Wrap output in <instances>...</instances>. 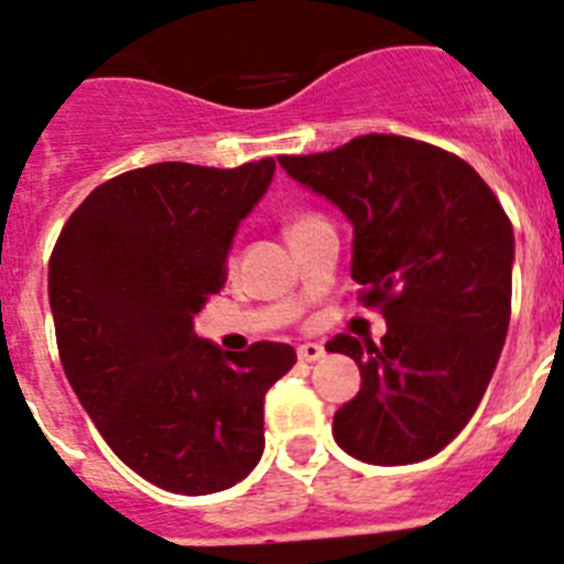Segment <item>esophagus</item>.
Segmentation results:
<instances>
[{
  "label": "esophagus",
  "mask_w": 564,
  "mask_h": 564,
  "mask_svg": "<svg viewBox=\"0 0 564 564\" xmlns=\"http://www.w3.org/2000/svg\"><path fill=\"white\" fill-rule=\"evenodd\" d=\"M324 358V346L322 344H302L299 346V360L304 364H316V360Z\"/></svg>",
  "instance_id": "esophagus-1"
}]
</instances>
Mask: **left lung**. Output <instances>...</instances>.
Returning <instances> with one entry per match:
<instances>
[{"instance_id":"left-lung-1","label":"left lung","mask_w":564,"mask_h":564,"mask_svg":"<svg viewBox=\"0 0 564 564\" xmlns=\"http://www.w3.org/2000/svg\"><path fill=\"white\" fill-rule=\"evenodd\" d=\"M279 164L352 224L349 271L386 316L380 344H327L360 366V391L333 416L335 442L380 467L436 456L481 402L509 333L503 206L467 162L394 133Z\"/></svg>"}]
</instances>
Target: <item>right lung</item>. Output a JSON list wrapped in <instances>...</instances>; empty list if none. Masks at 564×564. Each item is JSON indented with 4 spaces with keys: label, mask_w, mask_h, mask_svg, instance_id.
Wrapping results in <instances>:
<instances>
[{
    "label": "right lung",
    "mask_w": 564,
    "mask_h": 564,
    "mask_svg": "<svg viewBox=\"0 0 564 564\" xmlns=\"http://www.w3.org/2000/svg\"><path fill=\"white\" fill-rule=\"evenodd\" d=\"M273 170V159L131 170L83 200L55 242L50 307L66 380L120 462L167 492L242 481L265 447L268 389L296 364L291 344L224 352L193 324Z\"/></svg>",
    "instance_id": "right-lung-1"
}]
</instances>
